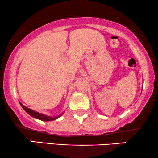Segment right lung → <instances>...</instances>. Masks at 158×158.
<instances>
[{
    "label": "right lung",
    "instance_id": "obj_1",
    "mask_svg": "<svg viewBox=\"0 0 158 158\" xmlns=\"http://www.w3.org/2000/svg\"><path fill=\"white\" fill-rule=\"evenodd\" d=\"M20 104L21 106V107L23 108V109H24V111L27 112V113H28L29 114L30 116H31L32 117L34 118H37V119H40V120H42V121H52V120H55L56 119V118H57L58 117H60V116H62V114H60L59 116H56V117H52V116H47L46 115H44V114H40L38 113V112H36L33 111V110L30 109H28V108H27L26 106H24L21 104V103H20Z\"/></svg>",
    "mask_w": 158,
    "mask_h": 158
}]
</instances>
